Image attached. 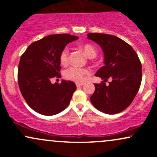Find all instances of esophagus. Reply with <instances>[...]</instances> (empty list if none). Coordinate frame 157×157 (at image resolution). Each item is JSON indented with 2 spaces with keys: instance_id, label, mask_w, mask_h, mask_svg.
Instances as JSON below:
<instances>
[{
  "instance_id": "34e87169",
  "label": "esophagus",
  "mask_w": 157,
  "mask_h": 157,
  "mask_svg": "<svg viewBox=\"0 0 157 157\" xmlns=\"http://www.w3.org/2000/svg\"><path fill=\"white\" fill-rule=\"evenodd\" d=\"M82 85H83V83H82V82H76V86L77 88L80 87V86H82Z\"/></svg>"
}]
</instances>
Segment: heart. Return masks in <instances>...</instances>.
Here are the masks:
<instances>
[{
	"mask_svg": "<svg viewBox=\"0 0 157 157\" xmlns=\"http://www.w3.org/2000/svg\"><path fill=\"white\" fill-rule=\"evenodd\" d=\"M80 49L89 58H93L96 57L97 54V48L91 44H83L80 46ZM60 62L63 66H66L69 62V50L68 48H64L60 54ZM89 74V69L83 68H77L72 66L68 68L64 72L65 78L68 80L74 81L77 82H83L86 79V75Z\"/></svg>",
	"mask_w": 157,
	"mask_h": 157,
	"instance_id": "heart-1",
	"label": "heart"
}]
</instances>
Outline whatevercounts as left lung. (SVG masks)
Returning a JSON list of instances; mask_svg holds the SVG:
<instances>
[{"label":"left lung","instance_id":"1","mask_svg":"<svg viewBox=\"0 0 157 157\" xmlns=\"http://www.w3.org/2000/svg\"><path fill=\"white\" fill-rule=\"evenodd\" d=\"M88 38L102 48L104 63L95 76L104 82L94 83L91 103L102 112L114 114L124 111L134 100L142 81V65L137 54L129 44L114 35L89 33ZM113 80L109 86L105 81Z\"/></svg>","mask_w":157,"mask_h":157}]
</instances>
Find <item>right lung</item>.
Wrapping results in <instances>:
<instances>
[{
	"label": "right lung",
	"mask_w": 157,
	"mask_h": 157,
	"mask_svg": "<svg viewBox=\"0 0 157 157\" xmlns=\"http://www.w3.org/2000/svg\"><path fill=\"white\" fill-rule=\"evenodd\" d=\"M79 37L68 34L46 36L29 45L21 55L17 80L21 92L30 108L40 114L52 116L70 103L77 87L72 81L52 84L60 78V54L69 43Z\"/></svg>",
	"instance_id": "obj_1"
}]
</instances>
